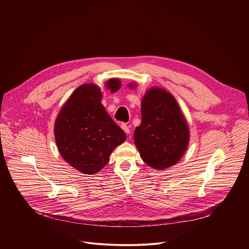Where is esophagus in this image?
Returning <instances> with one entry per match:
<instances>
[{
  "mask_svg": "<svg viewBox=\"0 0 249 249\" xmlns=\"http://www.w3.org/2000/svg\"><path fill=\"white\" fill-rule=\"evenodd\" d=\"M121 128H122V130L128 135V134H130V129H129V127H128V125L127 124H125V123H122L121 124Z\"/></svg>",
  "mask_w": 249,
  "mask_h": 249,
  "instance_id": "1",
  "label": "esophagus"
}]
</instances>
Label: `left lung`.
<instances>
[{
	"instance_id": "8db88e82",
	"label": "left lung",
	"mask_w": 249,
	"mask_h": 249,
	"mask_svg": "<svg viewBox=\"0 0 249 249\" xmlns=\"http://www.w3.org/2000/svg\"><path fill=\"white\" fill-rule=\"evenodd\" d=\"M130 89L136 86L129 85ZM142 122L135 129L134 141L141 158L155 169L178 162L189 143V127L173 95L152 88L142 100Z\"/></svg>"
}]
</instances>
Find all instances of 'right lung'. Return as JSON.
<instances>
[{
    "label": "right lung",
    "instance_id": "right-lung-1",
    "mask_svg": "<svg viewBox=\"0 0 249 249\" xmlns=\"http://www.w3.org/2000/svg\"><path fill=\"white\" fill-rule=\"evenodd\" d=\"M120 87L118 79L105 84L111 92ZM101 97L96 85H82L64 104L54 126L56 144L63 159L89 175L107 164L112 151L126 139L124 131L106 112Z\"/></svg>",
    "mask_w": 249,
    "mask_h": 249
}]
</instances>
